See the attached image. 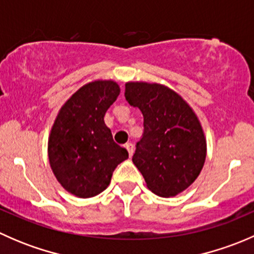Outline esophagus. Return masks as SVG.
<instances>
[{
  "label": "esophagus",
  "mask_w": 254,
  "mask_h": 254,
  "mask_svg": "<svg viewBox=\"0 0 254 254\" xmlns=\"http://www.w3.org/2000/svg\"><path fill=\"white\" fill-rule=\"evenodd\" d=\"M125 148H127V152H129V156L131 157L132 153H134V145H132L131 142H129V143H127V145H125Z\"/></svg>",
  "instance_id": "34e87169"
}]
</instances>
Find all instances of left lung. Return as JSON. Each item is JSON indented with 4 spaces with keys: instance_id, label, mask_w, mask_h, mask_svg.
<instances>
[{
    "instance_id": "1",
    "label": "left lung",
    "mask_w": 254,
    "mask_h": 254,
    "mask_svg": "<svg viewBox=\"0 0 254 254\" xmlns=\"http://www.w3.org/2000/svg\"><path fill=\"white\" fill-rule=\"evenodd\" d=\"M125 99L143 115L132 162L153 194L176 196L193 184L205 163L206 139L195 112L161 83L127 82Z\"/></svg>"
}]
</instances>
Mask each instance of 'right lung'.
Here are the masks:
<instances>
[{
  "label": "right lung",
  "instance_id": "1",
  "mask_svg": "<svg viewBox=\"0 0 254 254\" xmlns=\"http://www.w3.org/2000/svg\"><path fill=\"white\" fill-rule=\"evenodd\" d=\"M119 93L113 79L88 82L65 102L51 127V171L63 188L78 198H92L107 189L117 166L129 157L104 124V115Z\"/></svg>",
  "mask_w": 254,
  "mask_h": 254
}]
</instances>
